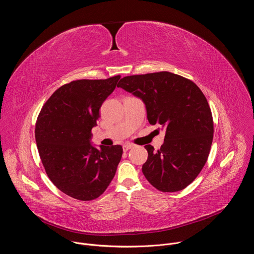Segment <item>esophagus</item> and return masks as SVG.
<instances>
[{"label": "esophagus", "mask_w": 254, "mask_h": 254, "mask_svg": "<svg viewBox=\"0 0 254 254\" xmlns=\"http://www.w3.org/2000/svg\"><path fill=\"white\" fill-rule=\"evenodd\" d=\"M132 144H129V143H127V144H124V147H123V149H124V152H127L128 150H130V149H132Z\"/></svg>", "instance_id": "1"}]
</instances>
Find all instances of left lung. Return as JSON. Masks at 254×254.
I'll return each mask as SVG.
<instances>
[{"instance_id":"1","label":"left lung","mask_w":254,"mask_h":254,"mask_svg":"<svg viewBox=\"0 0 254 254\" xmlns=\"http://www.w3.org/2000/svg\"><path fill=\"white\" fill-rule=\"evenodd\" d=\"M118 87L141 98L149 123L166 129L160 150L144 146V177L162 192L185 189L205 166L213 140V118L205 95L192 80L168 71L126 76Z\"/></svg>"}]
</instances>
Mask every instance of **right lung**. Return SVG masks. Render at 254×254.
<instances>
[{"label":"right lung","instance_id":"add662e5","mask_svg":"<svg viewBox=\"0 0 254 254\" xmlns=\"http://www.w3.org/2000/svg\"><path fill=\"white\" fill-rule=\"evenodd\" d=\"M121 75L80 79L60 86L42 106L35 138L45 172L66 195L91 201L106 190L123 156V147L90 144L91 129L99 120L103 101Z\"/></svg>","mask_w":254,"mask_h":254}]
</instances>
